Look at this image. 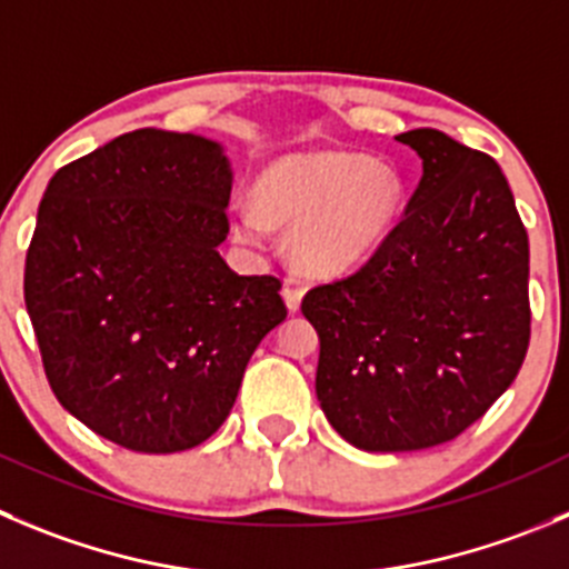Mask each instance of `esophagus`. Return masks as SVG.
I'll list each match as a JSON object with an SVG mask.
<instances>
[{
	"label": "esophagus",
	"instance_id": "obj_1",
	"mask_svg": "<svg viewBox=\"0 0 569 569\" xmlns=\"http://www.w3.org/2000/svg\"><path fill=\"white\" fill-rule=\"evenodd\" d=\"M281 296H284V301H288V310L296 312L301 307V299H305V288H301L299 281L290 279L288 284H284V290H281Z\"/></svg>",
	"mask_w": 569,
	"mask_h": 569
}]
</instances>
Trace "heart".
I'll list each match as a JSON object with an SVG mask.
<instances>
[{
    "label": "heart",
    "mask_w": 569,
    "mask_h": 569,
    "mask_svg": "<svg viewBox=\"0 0 569 569\" xmlns=\"http://www.w3.org/2000/svg\"><path fill=\"white\" fill-rule=\"evenodd\" d=\"M402 194V176L362 153L284 156L259 176L257 207L231 209V229L237 240L257 246L270 223L290 226L296 264L312 276H338L388 240Z\"/></svg>",
    "instance_id": "b5f03b06"
}]
</instances>
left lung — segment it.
Returning <instances> with one entry per match:
<instances>
[{
  "label": "left lung",
  "mask_w": 569,
  "mask_h": 569,
  "mask_svg": "<svg viewBox=\"0 0 569 569\" xmlns=\"http://www.w3.org/2000/svg\"><path fill=\"white\" fill-rule=\"evenodd\" d=\"M397 139L421 159L405 218L362 268L301 301L321 340L318 402L366 452L461 436L531 340L528 231L497 161L436 128Z\"/></svg>",
  "instance_id": "obj_1"
}]
</instances>
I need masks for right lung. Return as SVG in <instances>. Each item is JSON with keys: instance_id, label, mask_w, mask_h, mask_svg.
Returning <instances> with one entry per match:
<instances>
[{"instance_id": "1", "label": "right lung", "mask_w": 569, "mask_h": 569, "mask_svg": "<svg viewBox=\"0 0 569 569\" xmlns=\"http://www.w3.org/2000/svg\"><path fill=\"white\" fill-rule=\"evenodd\" d=\"M223 148L159 128L61 167L24 264V305L58 402L133 452L207 441L259 340L288 318L276 276H240Z\"/></svg>"}]
</instances>
